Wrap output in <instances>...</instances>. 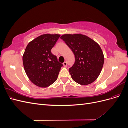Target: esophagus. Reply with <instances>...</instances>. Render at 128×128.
I'll return each instance as SVG.
<instances>
[{"mask_svg":"<svg viewBox=\"0 0 128 128\" xmlns=\"http://www.w3.org/2000/svg\"><path fill=\"white\" fill-rule=\"evenodd\" d=\"M63 65H64V67H67V64L66 62H64L63 63Z\"/></svg>","mask_w":128,"mask_h":128,"instance_id":"1","label":"esophagus"}]
</instances>
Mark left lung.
<instances>
[{"mask_svg": "<svg viewBox=\"0 0 128 128\" xmlns=\"http://www.w3.org/2000/svg\"><path fill=\"white\" fill-rule=\"evenodd\" d=\"M60 38L75 55V63L69 69L72 79L83 86L94 82L99 76L104 62V56L99 45L81 34H64Z\"/></svg>", "mask_w": 128, "mask_h": 128, "instance_id": "left-lung-1", "label": "left lung"}]
</instances>
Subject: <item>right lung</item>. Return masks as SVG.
Here are the masks:
<instances>
[{
    "label": "right lung",
    "mask_w": 128,
    "mask_h": 128,
    "mask_svg": "<svg viewBox=\"0 0 128 128\" xmlns=\"http://www.w3.org/2000/svg\"><path fill=\"white\" fill-rule=\"evenodd\" d=\"M60 34H44L27 45L22 56L25 72L31 82L37 86L46 88L57 80L63 65L51 53Z\"/></svg>",
    "instance_id": "obj_1"
}]
</instances>
